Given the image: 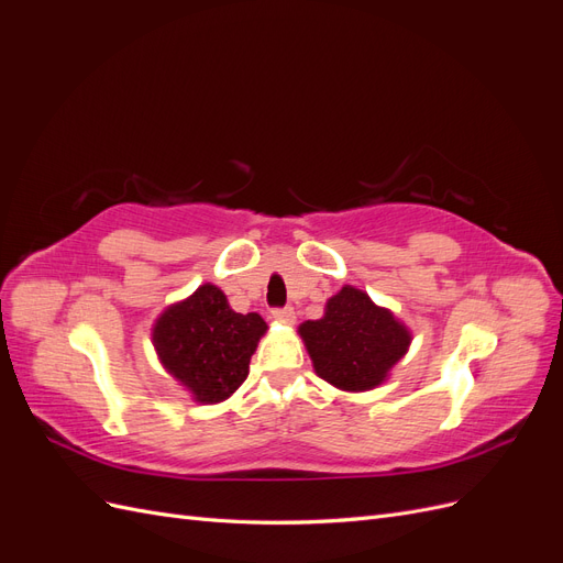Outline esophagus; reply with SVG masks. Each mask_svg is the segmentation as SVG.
<instances>
[{
    "mask_svg": "<svg viewBox=\"0 0 563 563\" xmlns=\"http://www.w3.org/2000/svg\"><path fill=\"white\" fill-rule=\"evenodd\" d=\"M272 317H275L277 321H282V323H288V327H291V323L296 321V312H294V308H282V310H275L272 312Z\"/></svg>",
    "mask_w": 563,
    "mask_h": 563,
    "instance_id": "esophagus-1",
    "label": "esophagus"
}]
</instances>
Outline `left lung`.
Wrapping results in <instances>:
<instances>
[{"label": "left lung", "instance_id": "obj_1", "mask_svg": "<svg viewBox=\"0 0 563 563\" xmlns=\"http://www.w3.org/2000/svg\"><path fill=\"white\" fill-rule=\"evenodd\" d=\"M298 333L317 376L343 391L383 385L413 340L395 312L350 284L327 300L321 319L302 321Z\"/></svg>", "mask_w": 563, "mask_h": 563}]
</instances>
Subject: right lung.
Returning <instances> with one entry per match:
<instances>
[{
	"mask_svg": "<svg viewBox=\"0 0 563 563\" xmlns=\"http://www.w3.org/2000/svg\"><path fill=\"white\" fill-rule=\"evenodd\" d=\"M265 333L267 323L258 312H234L216 284H201L157 317L152 345L168 376L197 404H220L246 380Z\"/></svg>",
	"mask_w": 563,
	"mask_h": 563,
	"instance_id": "1",
	"label": "right lung"
}]
</instances>
